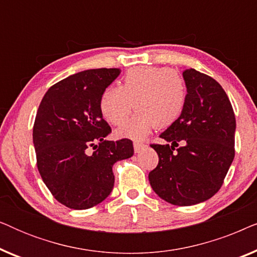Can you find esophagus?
Masks as SVG:
<instances>
[{
  "mask_svg": "<svg viewBox=\"0 0 257 257\" xmlns=\"http://www.w3.org/2000/svg\"><path fill=\"white\" fill-rule=\"evenodd\" d=\"M133 147H135V152L136 153H142L143 151L146 150L147 145H146V144H142V143L135 142V143H133Z\"/></svg>",
  "mask_w": 257,
  "mask_h": 257,
  "instance_id": "obj_1",
  "label": "esophagus"
}]
</instances>
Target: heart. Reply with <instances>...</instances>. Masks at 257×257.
Masks as SVG:
<instances>
[{"label":"heart","mask_w":257,"mask_h":257,"mask_svg":"<svg viewBox=\"0 0 257 257\" xmlns=\"http://www.w3.org/2000/svg\"><path fill=\"white\" fill-rule=\"evenodd\" d=\"M186 98L185 80L173 69L137 66L125 73L121 87L110 85L101 92L99 108L110 124L119 126L135 107L137 113L117 135L142 140L153 126L163 130L173 125L184 111Z\"/></svg>","instance_id":"b5f03b06"}]
</instances>
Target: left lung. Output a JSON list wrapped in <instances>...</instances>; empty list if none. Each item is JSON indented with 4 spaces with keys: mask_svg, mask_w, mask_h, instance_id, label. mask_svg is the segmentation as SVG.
<instances>
[{
    "mask_svg": "<svg viewBox=\"0 0 257 257\" xmlns=\"http://www.w3.org/2000/svg\"><path fill=\"white\" fill-rule=\"evenodd\" d=\"M182 76L187 87L184 111L160 135L167 144L151 145L159 163L149 180L165 201L192 206L210 199L222 186L235 156L236 121L229 98L215 79L195 69Z\"/></svg>",
    "mask_w": 257,
    "mask_h": 257,
    "instance_id": "8db88e82",
    "label": "left lung"
}]
</instances>
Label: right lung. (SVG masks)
<instances>
[{
  "mask_svg": "<svg viewBox=\"0 0 257 257\" xmlns=\"http://www.w3.org/2000/svg\"><path fill=\"white\" fill-rule=\"evenodd\" d=\"M119 73L104 68L69 76L47 91L38 107L33 130L38 172L54 198L69 208L104 201L114 185L113 164L135 152L130 139L105 140L111 127L99 99Z\"/></svg>",
  "mask_w": 257,
  "mask_h": 257,
  "instance_id": "1",
  "label": "right lung"
}]
</instances>
